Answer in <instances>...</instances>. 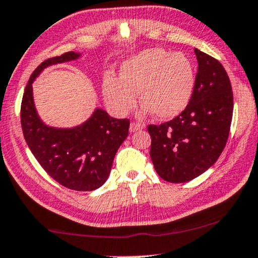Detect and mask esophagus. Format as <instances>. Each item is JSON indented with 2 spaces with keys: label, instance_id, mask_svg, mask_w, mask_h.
<instances>
[{
  "label": "esophagus",
  "instance_id": "1",
  "mask_svg": "<svg viewBox=\"0 0 258 258\" xmlns=\"http://www.w3.org/2000/svg\"><path fill=\"white\" fill-rule=\"evenodd\" d=\"M143 128H144V125H142V123L139 122H131V125H130V132H137Z\"/></svg>",
  "mask_w": 258,
  "mask_h": 258
}]
</instances>
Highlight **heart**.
<instances>
[{"instance_id":"obj_1","label":"heart","mask_w":258,"mask_h":258,"mask_svg":"<svg viewBox=\"0 0 258 258\" xmlns=\"http://www.w3.org/2000/svg\"><path fill=\"white\" fill-rule=\"evenodd\" d=\"M195 68L183 53L172 54L163 48H149L123 61L120 79L108 74L102 92L106 104L118 115H126L137 105V95L159 119L180 114L191 100Z\"/></svg>"}]
</instances>
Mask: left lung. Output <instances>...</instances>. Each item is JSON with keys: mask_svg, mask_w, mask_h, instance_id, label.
<instances>
[{"mask_svg": "<svg viewBox=\"0 0 258 258\" xmlns=\"http://www.w3.org/2000/svg\"><path fill=\"white\" fill-rule=\"evenodd\" d=\"M198 61L191 100L170 121L149 125L150 157L157 173L170 183H185L216 163L228 142L233 95L224 67L195 49Z\"/></svg>", "mask_w": 258, "mask_h": 258, "instance_id": "obj_1", "label": "left lung"}]
</instances>
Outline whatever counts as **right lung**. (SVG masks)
I'll use <instances>...</instances> for the list:
<instances>
[{
	"mask_svg": "<svg viewBox=\"0 0 258 258\" xmlns=\"http://www.w3.org/2000/svg\"><path fill=\"white\" fill-rule=\"evenodd\" d=\"M79 56L68 51L37 66L23 93L21 126L27 145L54 180L71 190L93 191L108 178L116 151L128 136L130 120L112 118L97 108L82 125L56 128L41 121L33 100L32 84L43 68Z\"/></svg>",
	"mask_w": 258,
	"mask_h": 258,
	"instance_id": "add662e5",
	"label": "right lung"
}]
</instances>
